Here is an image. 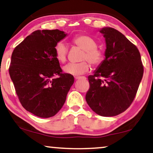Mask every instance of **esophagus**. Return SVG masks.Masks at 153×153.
I'll list each match as a JSON object with an SVG mask.
<instances>
[{
  "instance_id": "1",
  "label": "esophagus",
  "mask_w": 153,
  "mask_h": 153,
  "mask_svg": "<svg viewBox=\"0 0 153 153\" xmlns=\"http://www.w3.org/2000/svg\"><path fill=\"white\" fill-rule=\"evenodd\" d=\"M82 78L85 79L86 77H84V76H77V77H75V79H82Z\"/></svg>"
}]
</instances>
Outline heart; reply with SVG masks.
Returning a JSON list of instances; mask_svg holds the SVG:
<instances>
[{
	"instance_id": "b5f03b06",
	"label": "heart",
	"mask_w": 153,
	"mask_h": 153,
	"mask_svg": "<svg viewBox=\"0 0 153 153\" xmlns=\"http://www.w3.org/2000/svg\"><path fill=\"white\" fill-rule=\"evenodd\" d=\"M73 45L84 50L82 60H86L91 65L97 67L103 60V54L97 49V42L90 36L86 34H79L71 40ZM67 47L62 42L57 43L55 47L56 57L59 62H65L67 56ZM90 69V65L84 60L79 63H69L63 68L64 71L72 76H79L88 72Z\"/></svg>"
}]
</instances>
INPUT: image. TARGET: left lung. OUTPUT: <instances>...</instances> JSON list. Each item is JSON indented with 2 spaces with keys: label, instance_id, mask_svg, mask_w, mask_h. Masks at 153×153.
<instances>
[{
  "label": "left lung",
  "instance_id": "obj_1",
  "mask_svg": "<svg viewBox=\"0 0 153 153\" xmlns=\"http://www.w3.org/2000/svg\"><path fill=\"white\" fill-rule=\"evenodd\" d=\"M105 38V59L88 77L86 101L97 115L112 117L133 102L143 74L139 50L124 35L111 27L100 31Z\"/></svg>",
  "mask_w": 153,
  "mask_h": 153
}]
</instances>
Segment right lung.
I'll return each mask as SVG.
<instances>
[{
  "instance_id": "obj_1",
  "label": "right lung",
  "mask_w": 153,
  "mask_h": 153,
  "mask_svg": "<svg viewBox=\"0 0 153 153\" xmlns=\"http://www.w3.org/2000/svg\"><path fill=\"white\" fill-rule=\"evenodd\" d=\"M67 33L58 29L37 30L15 47L9 69L22 106L38 117H53L62 108L72 75L63 74L55 47Z\"/></svg>"
}]
</instances>
